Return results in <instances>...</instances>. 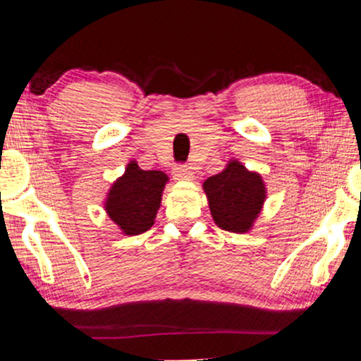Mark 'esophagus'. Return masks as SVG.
<instances>
[{
    "instance_id": "1",
    "label": "esophagus",
    "mask_w": 361,
    "mask_h": 361,
    "mask_svg": "<svg viewBox=\"0 0 361 361\" xmlns=\"http://www.w3.org/2000/svg\"><path fill=\"white\" fill-rule=\"evenodd\" d=\"M173 175H175L176 180H191L193 178V168L188 165H178L173 170Z\"/></svg>"
}]
</instances>
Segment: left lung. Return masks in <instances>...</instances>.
<instances>
[{"mask_svg":"<svg viewBox=\"0 0 361 361\" xmlns=\"http://www.w3.org/2000/svg\"><path fill=\"white\" fill-rule=\"evenodd\" d=\"M213 219L221 229L246 233L266 198L261 176L231 161L224 171L204 181Z\"/></svg>","mask_w":361,"mask_h":361,"instance_id":"left-lung-1","label":"left lung"}]
</instances>
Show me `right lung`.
<instances>
[{
  "label": "right lung",
  "instance_id": "obj_1",
  "mask_svg": "<svg viewBox=\"0 0 361 361\" xmlns=\"http://www.w3.org/2000/svg\"><path fill=\"white\" fill-rule=\"evenodd\" d=\"M168 176L158 170H142L135 161L110 190L105 209L125 234H142L152 228L160 208L161 190Z\"/></svg>",
  "mask_w": 361,
  "mask_h": 361
}]
</instances>
